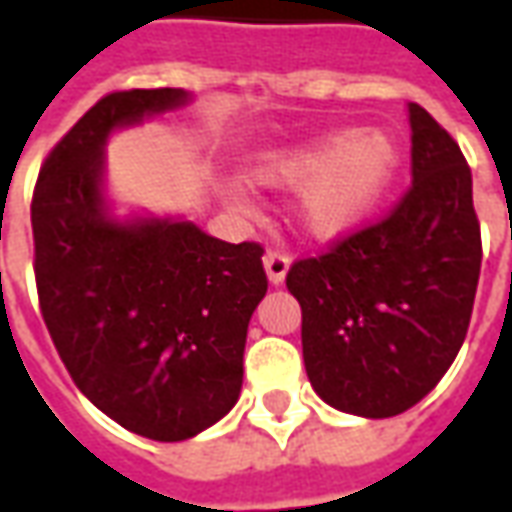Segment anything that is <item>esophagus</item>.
I'll return each mask as SVG.
<instances>
[{
    "mask_svg": "<svg viewBox=\"0 0 512 512\" xmlns=\"http://www.w3.org/2000/svg\"><path fill=\"white\" fill-rule=\"evenodd\" d=\"M263 266H266L268 282H271V285H282L285 277H288L290 257L282 255V252H266V257H263Z\"/></svg>",
    "mask_w": 512,
    "mask_h": 512,
    "instance_id": "esophagus-1",
    "label": "esophagus"
}]
</instances>
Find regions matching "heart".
I'll use <instances>...</instances> for the list:
<instances>
[{
  "mask_svg": "<svg viewBox=\"0 0 512 512\" xmlns=\"http://www.w3.org/2000/svg\"><path fill=\"white\" fill-rule=\"evenodd\" d=\"M397 147L381 131L326 134L263 153L246 178L257 186H296L293 219L318 241H337L362 227L389 189Z\"/></svg>",
  "mask_w": 512,
  "mask_h": 512,
  "instance_id": "b5f03b06",
  "label": "heart"
}]
</instances>
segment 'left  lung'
I'll return each instance as SVG.
<instances>
[{
	"mask_svg": "<svg viewBox=\"0 0 512 512\" xmlns=\"http://www.w3.org/2000/svg\"><path fill=\"white\" fill-rule=\"evenodd\" d=\"M414 183L381 224L293 263L312 389L345 414L417 406L461 351L480 279L472 172L444 128L408 104Z\"/></svg>",
	"mask_w": 512,
	"mask_h": 512,
	"instance_id": "left-lung-1",
	"label": "left lung"
}]
</instances>
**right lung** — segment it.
I'll list each match as a JSON object with an SVG mask.
<instances>
[{
  "instance_id": "obj_1",
  "label": "right lung",
  "mask_w": 512,
  "mask_h": 512,
  "mask_svg": "<svg viewBox=\"0 0 512 512\" xmlns=\"http://www.w3.org/2000/svg\"><path fill=\"white\" fill-rule=\"evenodd\" d=\"M191 104L186 90L101 98L62 136L32 197L43 321L90 403L153 441L197 436L238 403L249 318L268 290L263 249L186 216H117L106 142Z\"/></svg>"
}]
</instances>
